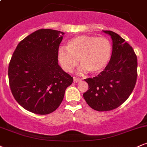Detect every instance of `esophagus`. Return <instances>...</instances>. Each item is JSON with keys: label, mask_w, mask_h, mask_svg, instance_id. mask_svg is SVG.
<instances>
[{"label": "esophagus", "mask_w": 147, "mask_h": 147, "mask_svg": "<svg viewBox=\"0 0 147 147\" xmlns=\"http://www.w3.org/2000/svg\"><path fill=\"white\" fill-rule=\"evenodd\" d=\"M73 79H74V82H75V83H78V82L82 81V79L78 78V77H74Z\"/></svg>", "instance_id": "34e87169"}]
</instances>
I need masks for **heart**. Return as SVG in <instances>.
I'll use <instances>...</instances> for the list:
<instances>
[{
  "label": "heart",
  "instance_id": "heart-1",
  "mask_svg": "<svg viewBox=\"0 0 147 147\" xmlns=\"http://www.w3.org/2000/svg\"><path fill=\"white\" fill-rule=\"evenodd\" d=\"M112 50V43L109 38L82 35L69 40L66 48L59 49L57 58L61 68L67 72L73 71L79 59L81 72L98 74L109 63Z\"/></svg>",
  "mask_w": 147,
  "mask_h": 147
}]
</instances>
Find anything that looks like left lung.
Here are the masks:
<instances>
[{"instance_id":"8db88e82","label":"left lung","mask_w":147,"mask_h":147,"mask_svg":"<svg viewBox=\"0 0 147 147\" xmlns=\"http://www.w3.org/2000/svg\"><path fill=\"white\" fill-rule=\"evenodd\" d=\"M104 32L113 40L111 59L98 75L84 79L88 90L84 98L97 111H111L122 105L133 92L138 77L137 56L132 47L114 32Z\"/></svg>"}]
</instances>
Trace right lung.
Returning a JSON list of instances; mask_svg holds the SVG:
<instances>
[{
  "label": "right lung",
  "instance_id": "obj_1",
  "mask_svg": "<svg viewBox=\"0 0 147 147\" xmlns=\"http://www.w3.org/2000/svg\"><path fill=\"white\" fill-rule=\"evenodd\" d=\"M63 34L50 29L36 30L18 43L10 60L11 93L22 107L33 113L55 111L73 82L58 63L57 53Z\"/></svg>",
  "mask_w": 147,
  "mask_h": 147
}]
</instances>
